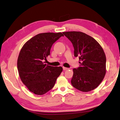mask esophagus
Listing matches in <instances>:
<instances>
[{
    "instance_id": "obj_1",
    "label": "esophagus",
    "mask_w": 120,
    "mask_h": 120,
    "mask_svg": "<svg viewBox=\"0 0 120 120\" xmlns=\"http://www.w3.org/2000/svg\"><path fill=\"white\" fill-rule=\"evenodd\" d=\"M63 69L64 70H68V68H66V67H63Z\"/></svg>"
}]
</instances>
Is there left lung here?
<instances>
[{
    "instance_id": "1",
    "label": "left lung",
    "mask_w": 120,
    "mask_h": 120,
    "mask_svg": "<svg viewBox=\"0 0 120 120\" xmlns=\"http://www.w3.org/2000/svg\"><path fill=\"white\" fill-rule=\"evenodd\" d=\"M74 47V55L79 57V67L74 68L71 84L82 92L94 89L103 81L106 74V58L98 42L82 32H63Z\"/></svg>"
}]
</instances>
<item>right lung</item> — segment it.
<instances>
[{"label": "right lung", "mask_w": 120, "mask_h": 120, "mask_svg": "<svg viewBox=\"0 0 120 120\" xmlns=\"http://www.w3.org/2000/svg\"><path fill=\"white\" fill-rule=\"evenodd\" d=\"M64 35L59 33H40L26 41L21 49L17 60L20 78L34 94L42 95L54 87L63 71L62 67L46 65L52 45Z\"/></svg>", "instance_id": "1"}]
</instances>
